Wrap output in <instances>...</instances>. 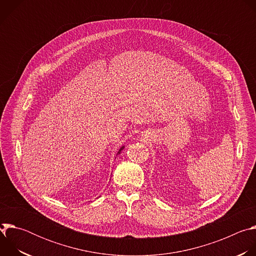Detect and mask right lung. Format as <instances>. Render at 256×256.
Wrapping results in <instances>:
<instances>
[{"instance_id":"right-lung-1","label":"right lung","mask_w":256,"mask_h":256,"mask_svg":"<svg viewBox=\"0 0 256 256\" xmlns=\"http://www.w3.org/2000/svg\"><path fill=\"white\" fill-rule=\"evenodd\" d=\"M124 146H122V148H120V150H118V154H116V155H118V154H120V152H122V150H124Z\"/></svg>"}]
</instances>
